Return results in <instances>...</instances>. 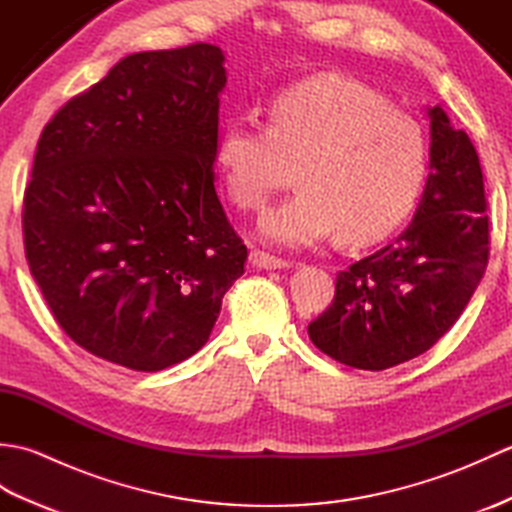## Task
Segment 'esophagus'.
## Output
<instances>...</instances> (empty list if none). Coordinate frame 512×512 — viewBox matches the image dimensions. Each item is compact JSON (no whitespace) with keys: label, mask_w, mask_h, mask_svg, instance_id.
Returning a JSON list of instances; mask_svg holds the SVG:
<instances>
[{"label":"esophagus","mask_w":512,"mask_h":512,"mask_svg":"<svg viewBox=\"0 0 512 512\" xmlns=\"http://www.w3.org/2000/svg\"><path fill=\"white\" fill-rule=\"evenodd\" d=\"M250 264H253L255 268H264V270H281V268H288L290 264L286 262V259H279V257H273L264 253V250H250Z\"/></svg>","instance_id":"34e87169"}]
</instances>
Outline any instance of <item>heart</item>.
Masks as SVG:
<instances>
[{
	"instance_id": "b5f03b06",
	"label": "heart",
	"mask_w": 512,
	"mask_h": 512,
	"mask_svg": "<svg viewBox=\"0 0 512 512\" xmlns=\"http://www.w3.org/2000/svg\"><path fill=\"white\" fill-rule=\"evenodd\" d=\"M268 127L231 116L215 147L228 198L259 209L286 162L297 160V191L257 224L264 242L308 248L343 235L372 244L407 220L429 173V143L411 116L343 74H319L281 90Z\"/></svg>"
}]
</instances>
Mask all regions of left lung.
<instances>
[{
	"instance_id": "8db88e82",
	"label": "left lung",
	"mask_w": 512,
	"mask_h": 512,
	"mask_svg": "<svg viewBox=\"0 0 512 512\" xmlns=\"http://www.w3.org/2000/svg\"><path fill=\"white\" fill-rule=\"evenodd\" d=\"M429 178L411 224L336 277L332 306L308 325L312 343L356 369L394 367L427 352L460 319L484 277L488 217L477 151L440 105Z\"/></svg>"
}]
</instances>
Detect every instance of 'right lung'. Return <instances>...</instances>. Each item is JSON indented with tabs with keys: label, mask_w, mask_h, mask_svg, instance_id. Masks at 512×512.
<instances>
[{
	"label": "right lung",
	"mask_w": 512,
	"mask_h": 512,
	"mask_svg": "<svg viewBox=\"0 0 512 512\" xmlns=\"http://www.w3.org/2000/svg\"><path fill=\"white\" fill-rule=\"evenodd\" d=\"M224 52H136L43 127L24 198L30 273L83 350L160 372L209 341L246 246L215 193Z\"/></svg>",
	"instance_id": "right-lung-1"
}]
</instances>
